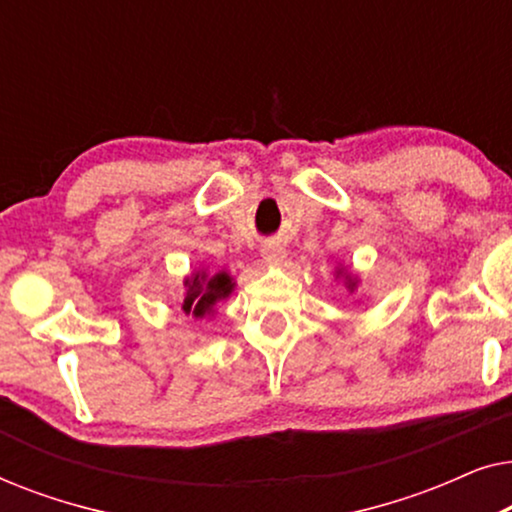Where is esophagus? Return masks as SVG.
<instances>
[{"instance_id": "esophagus-1", "label": "esophagus", "mask_w": 512, "mask_h": 512, "mask_svg": "<svg viewBox=\"0 0 512 512\" xmlns=\"http://www.w3.org/2000/svg\"><path fill=\"white\" fill-rule=\"evenodd\" d=\"M284 249L277 247V244H265L263 247V261L265 263H282Z\"/></svg>"}]
</instances>
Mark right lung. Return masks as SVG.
<instances>
[{
    "mask_svg": "<svg viewBox=\"0 0 512 512\" xmlns=\"http://www.w3.org/2000/svg\"><path fill=\"white\" fill-rule=\"evenodd\" d=\"M188 291L184 300V312L193 314V317H205L214 310V305L219 303L233 291V282L226 272H219V275L207 277V275H195L188 279Z\"/></svg>",
    "mask_w": 512,
    "mask_h": 512,
    "instance_id": "right-lung-1",
    "label": "right lung"
}]
</instances>
